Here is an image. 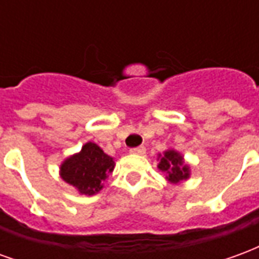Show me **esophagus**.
<instances>
[{"mask_svg": "<svg viewBox=\"0 0 259 259\" xmlns=\"http://www.w3.org/2000/svg\"><path fill=\"white\" fill-rule=\"evenodd\" d=\"M130 154L143 155V154H146V147L140 146V147H135V148H130Z\"/></svg>", "mask_w": 259, "mask_h": 259, "instance_id": "1", "label": "esophagus"}]
</instances>
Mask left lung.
I'll list each match as a JSON object with an SVG mask.
<instances>
[{"mask_svg": "<svg viewBox=\"0 0 259 259\" xmlns=\"http://www.w3.org/2000/svg\"><path fill=\"white\" fill-rule=\"evenodd\" d=\"M158 168L161 169L163 174L168 175L166 178L174 183H178L189 178V166L183 165V158L174 150L165 152V155L161 158Z\"/></svg>", "mask_w": 259, "mask_h": 259, "instance_id": "obj_1", "label": "left lung"}]
</instances>
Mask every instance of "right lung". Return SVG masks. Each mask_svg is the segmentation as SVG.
<instances>
[{"instance_id":"right-lung-1","label":"right lung","mask_w":259,"mask_h":259,"mask_svg":"<svg viewBox=\"0 0 259 259\" xmlns=\"http://www.w3.org/2000/svg\"><path fill=\"white\" fill-rule=\"evenodd\" d=\"M115 161L94 143H87L81 151L68 158L61 166L62 179L74 186L81 194L93 195L102 189L112 174Z\"/></svg>"}]
</instances>
